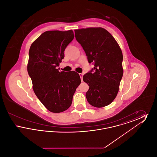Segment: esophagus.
<instances>
[{"label":"esophagus","instance_id":"obj_1","mask_svg":"<svg viewBox=\"0 0 157 157\" xmlns=\"http://www.w3.org/2000/svg\"><path fill=\"white\" fill-rule=\"evenodd\" d=\"M79 75L80 76V77H81V81H83V79H82V76H83V74L82 73H80V74H79Z\"/></svg>","mask_w":157,"mask_h":157}]
</instances>
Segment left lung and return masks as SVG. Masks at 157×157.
<instances>
[{"instance_id": "1", "label": "left lung", "mask_w": 157, "mask_h": 157, "mask_svg": "<svg viewBox=\"0 0 157 157\" xmlns=\"http://www.w3.org/2000/svg\"><path fill=\"white\" fill-rule=\"evenodd\" d=\"M75 38L81 45L93 67L83 75L89 86L86 98L90 104L101 108L117 97L123 75V55L111 34L102 28L75 30Z\"/></svg>"}]
</instances>
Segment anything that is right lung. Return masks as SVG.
<instances>
[{"label": "right lung", "instance_id": "1", "mask_svg": "<svg viewBox=\"0 0 157 157\" xmlns=\"http://www.w3.org/2000/svg\"><path fill=\"white\" fill-rule=\"evenodd\" d=\"M74 38L72 30L46 31L30 46L27 68L33 90L51 112L59 113L67 109L81 82L75 71L60 72L56 69L64 58L66 48Z\"/></svg>", "mask_w": 157, "mask_h": 157}]
</instances>
